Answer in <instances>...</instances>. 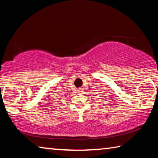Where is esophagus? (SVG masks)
Returning <instances> with one entry per match:
<instances>
[{"label":"esophagus","instance_id":"34e87169","mask_svg":"<svg viewBox=\"0 0 158 158\" xmlns=\"http://www.w3.org/2000/svg\"><path fill=\"white\" fill-rule=\"evenodd\" d=\"M81 90H82V89H81V88H79V89H77V90H78V92H81Z\"/></svg>","mask_w":158,"mask_h":158}]
</instances>
